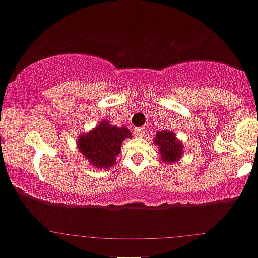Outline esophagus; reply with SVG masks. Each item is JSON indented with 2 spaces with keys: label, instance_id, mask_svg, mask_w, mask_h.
<instances>
[{
  "label": "esophagus",
  "instance_id": "obj_1",
  "mask_svg": "<svg viewBox=\"0 0 258 258\" xmlns=\"http://www.w3.org/2000/svg\"><path fill=\"white\" fill-rule=\"evenodd\" d=\"M134 134H136V137H143L145 134V128L144 127H136L134 128Z\"/></svg>",
  "mask_w": 258,
  "mask_h": 258
}]
</instances>
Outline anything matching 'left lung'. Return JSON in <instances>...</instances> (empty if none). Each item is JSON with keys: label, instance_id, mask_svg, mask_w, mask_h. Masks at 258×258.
<instances>
[{"label": "left lung", "instance_id": "8db88e82", "mask_svg": "<svg viewBox=\"0 0 258 258\" xmlns=\"http://www.w3.org/2000/svg\"><path fill=\"white\" fill-rule=\"evenodd\" d=\"M154 144L159 145V153L165 162H174L179 160L182 153V144L175 139V134L169 131H161L157 133Z\"/></svg>", "mask_w": 258, "mask_h": 258}]
</instances>
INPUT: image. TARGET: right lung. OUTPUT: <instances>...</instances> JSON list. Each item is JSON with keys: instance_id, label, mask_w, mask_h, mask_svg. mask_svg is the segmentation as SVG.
Returning a JSON list of instances; mask_svg holds the SVG:
<instances>
[{"instance_id": "right-lung-1", "label": "right lung", "mask_w": 258, "mask_h": 258, "mask_svg": "<svg viewBox=\"0 0 258 258\" xmlns=\"http://www.w3.org/2000/svg\"><path fill=\"white\" fill-rule=\"evenodd\" d=\"M130 137L131 132L126 127L119 128L103 121L91 132L79 137L77 145L82 154L94 167L107 169L115 164L122 140Z\"/></svg>"}]
</instances>
